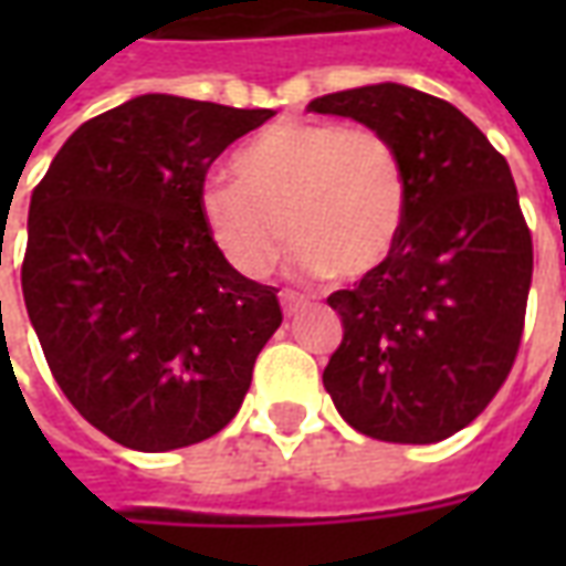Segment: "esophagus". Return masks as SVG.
<instances>
[{
  "label": "esophagus",
  "instance_id": "esophagus-1",
  "mask_svg": "<svg viewBox=\"0 0 566 566\" xmlns=\"http://www.w3.org/2000/svg\"><path fill=\"white\" fill-rule=\"evenodd\" d=\"M303 306H306V296L294 294V291H282L284 315H296V312H300Z\"/></svg>",
  "mask_w": 566,
  "mask_h": 566
}]
</instances>
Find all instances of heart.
<instances>
[{
  "mask_svg": "<svg viewBox=\"0 0 566 566\" xmlns=\"http://www.w3.org/2000/svg\"><path fill=\"white\" fill-rule=\"evenodd\" d=\"M230 181L199 190L202 230L245 279H263L287 239L306 275L364 279L391 258L409 214V175L373 127L282 120L235 150Z\"/></svg>",
  "mask_w": 566,
  "mask_h": 566,
  "instance_id": "b5f03b06",
  "label": "heart"
}]
</instances>
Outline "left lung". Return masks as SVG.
Returning <instances> with one entry per match:
<instances>
[{"mask_svg": "<svg viewBox=\"0 0 566 566\" xmlns=\"http://www.w3.org/2000/svg\"><path fill=\"white\" fill-rule=\"evenodd\" d=\"M308 112L385 133L409 175L391 258L327 296L343 343L324 388L367 437L439 442L491 403L522 343L534 245L510 163L463 112L406 84L327 93Z\"/></svg>", "mask_w": 566, "mask_h": 566, "instance_id": "obj_1", "label": "left lung"}]
</instances>
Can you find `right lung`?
I'll return each instance as SVG.
<instances>
[{
  "label": "right lung",
  "mask_w": 566,
  "mask_h": 566,
  "mask_svg": "<svg viewBox=\"0 0 566 566\" xmlns=\"http://www.w3.org/2000/svg\"><path fill=\"white\" fill-rule=\"evenodd\" d=\"M270 108L145 93L81 124L32 190L23 303L48 367L96 430L136 451L214 437L282 324L202 230L197 197Z\"/></svg>",
  "instance_id": "right-lung-1"
}]
</instances>
